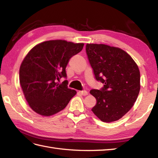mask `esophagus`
<instances>
[{"label":"esophagus","instance_id":"esophagus-1","mask_svg":"<svg viewBox=\"0 0 158 158\" xmlns=\"http://www.w3.org/2000/svg\"><path fill=\"white\" fill-rule=\"evenodd\" d=\"M79 93L83 96H87L88 94V92L86 90H82V91H79Z\"/></svg>","mask_w":158,"mask_h":158}]
</instances>
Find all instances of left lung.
Masks as SVG:
<instances>
[{
  "label": "left lung",
  "mask_w": 158,
  "mask_h": 158,
  "mask_svg": "<svg viewBox=\"0 0 158 158\" xmlns=\"http://www.w3.org/2000/svg\"><path fill=\"white\" fill-rule=\"evenodd\" d=\"M90 65L101 89L89 93L96 99L92 112L104 122H111L129 111L140 91V71L130 55L119 48L103 44H87Z\"/></svg>",
  "instance_id": "1"
}]
</instances>
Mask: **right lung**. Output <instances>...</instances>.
<instances>
[{
    "label": "right lung",
    "instance_id": "right-lung-1",
    "mask_svg": "<svg viewBox=\"0 0 158 158\" xmlns=\"http://www.w3.org/2000/svg\"><path fill=\"white\" fill-rule=\"evenodd\" d=\"M83 43L63 40L45 41L34 47L19 69V83L31 108L41 115L50 116L63 110L75 90L69 89L66 67L70 59L81 51Z\"/></svg>",
    "mask_w": 158,
    "mask_h": 158
}]
</instances>
